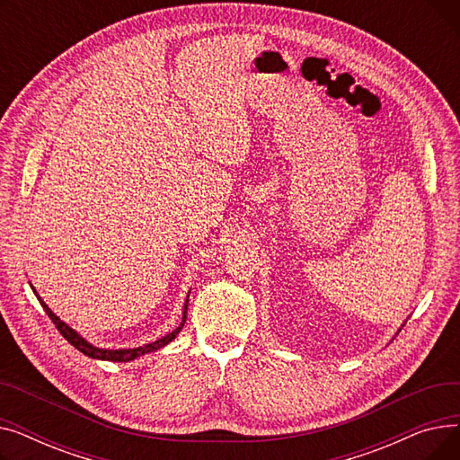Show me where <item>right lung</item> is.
<instances>
[{
	"instance_id": "add662e5",
	"label": "right lung",
	"mask_w": 460,
	"mask_h": 460,
	"mask_svg": "<svg viewBox=\"0 0 460 460\" xmlns=\"http://www.w3.org/2000/svg\"><path fill=\"white\" fill-rule=\"evenodd\" d=\"M33 288V287H31ZM33 293H35V288H33ZM37 295V293H35ZM37 298H39V302H40V305L44 307V311H46V315L52 319V323L56 324V328L59 330V333L65 337V340L75 347V349H78L80 352H84L85 356H89V358H94V359H108V361H132V359H136V358H139V356H143V354H149V352H155V350H158V349H162V347H165L167 343H172L175 337L179 335V332L182 330V326H184V323H186V313H188V298H190V295L186 296V302H184V311H182V323L179 324V328H175L172 333H167V335H164V337H160L158 341H155V343H149V345H143V347H137V349H119V350H110V349H99V347H93L91 343H87L84 337L76 332V330H72L66 323H63L56 313L48 307L46 304H44V300L37 295Z\"/></svg>"
}]
</instances>
